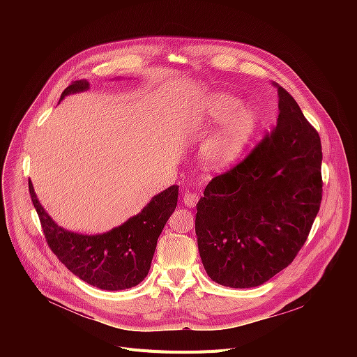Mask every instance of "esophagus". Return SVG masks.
Masks as SVG:
<instances>
[{"label":"esophagus","mask_w":357,"mask_h":357,"mask_svg":"<svg viewBox=\"0 0 357 357\" xmlns=\"http://www.w3.org/2000/svg\"><path fill=\"white\" fill-rule=\"evenodd\" d=\"M197 200H199V196H197L196 193L186 192V193L183 195V203H185V206H188V208H193V206H196Z\"/></svg>","instance_id":"34e87169"}]
</instances>
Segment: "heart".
<instances>
[{
	"label": "heart",
	"mask_w": 357,
	"mask_h": 357,
	"mask_svg": "<svg viewBox=\"0 0 357 357\" xmlns=\"http://www.w3.org/2000/svg\"><path fill=\"white\" fill-rule=\"evenodd\" d=\"M238 101L231 94H219L211 106V116L222 119L219 128L202 145V161L209 169H225L234 164L256 137L261 116L254 106H241L236 109Z\"/></svg>",
	"instance_id": "1"
}]
</instances>
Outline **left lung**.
<instances>
[{
  "label": "left lung",
  "instance_id": "obj_1",
  "mask_svg": "<svg viewBox=\"0 0 357 357\" xmlns=\"http://www.w3.org/2000/svg\"><path fill=\"white\" fill-rule=\"evenodd\" d=\"M277 126L197 202L195 231L208 275L230 288L259 287L288 267L322 200L317 130L280 84Z\"/></svg>",
  "mask_w": 357,
  "mask_h": 357
}]
</instances>
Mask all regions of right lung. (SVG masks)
I'll list each match as a JSON object with an SVG mask.
<instances>
[{"mask_svg":"<svg viewBox=\"0 0 357 357\" xmlns=\"http://www.w3.org/2000/svg\"><path fill=\"white\" fill-rule=\"evenodd\" d=\"M89 86L87 80H76L65 89L61 100L65 96L86 91ZM178 190L176 185L169 186L121 226L89 236L58 226L42 208L29 181L31 199L49 248L76 277L107 291L135 287L148 275L158 237L176 208Z\"/></svg>","mask_w":357,"mask_h":357,"instance_id":"1","label":"right lung"}]
</instances>
